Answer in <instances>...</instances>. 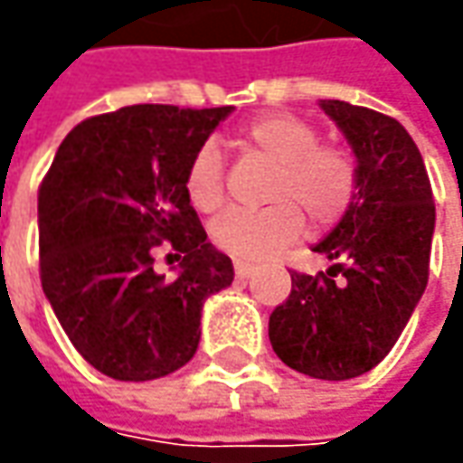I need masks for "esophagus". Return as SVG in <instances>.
Wrapping results in <instances>:
<instances>
[{"label":"esophagus","instance_id":"esophagus-1","mask_svg":"<svg viewBox=\"0 0 463 463\" xmlns=\"http://www.w3.org/2000/svg\"><path fill=\"white\" fill-rule=\"evenodd\" d=\"M234 273H237V278H250L255 273V265H250V262H234Z\"/></svg>","mask_w":463,"mask_h":463}]
</instances>
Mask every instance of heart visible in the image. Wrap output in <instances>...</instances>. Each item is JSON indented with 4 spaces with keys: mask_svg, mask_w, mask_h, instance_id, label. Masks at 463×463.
Listing matches in <instances>:
<instances>
[{
    "mask_svg": "<svg viewBox=\"0 0 463 463\" xmlns=\"http://www.w3.org/2000/svg\"><path fill=\"white\" fill-rule=\"evenodd\" d=\"M241 144L276 165L268 187L273 205L262 211H229L211 226V240L229 258L260 262L294 244L304 217L329 229L358 195V167L343 146L319 144V131L294 113H265L241 128ZM190 203L213 213L223 203V159L216 144H203L185 172Z\"/></svg>",
    "mask_w": 463,
    "mask_h": 463,
    "instance_id": "1",
    "label": "heart"
}]
</instances>
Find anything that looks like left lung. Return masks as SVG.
Returning a JSON list of instances; mask_svg holds the SVG:
<instances>
[{
  "label": "left lung",
  "mask_w": 463,
  "mask_h": 463,
  "mask_svg": "<svg viewBox=\"0 0 463 463\" xmlns=\"http://www.w3.org/2000/svg\"><path fill=\"white\" fill-rule=\"evenodd\" d=\"M319 108L353 149L358 195L311 247L332 262L327 273H291V294L270 314L268 335L288 368L345 382L382 364L422 298L436 205L400 120L343 99H319Z\"/></svg>",
  "instance_id": "left-lung-1"
}]
</instances>
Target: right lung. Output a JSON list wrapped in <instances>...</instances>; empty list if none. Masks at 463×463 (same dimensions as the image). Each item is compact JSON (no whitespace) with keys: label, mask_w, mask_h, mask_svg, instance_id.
I'll return each instance as SVG.
<instances>
[{"label":"right lung","mask_w":463,"mask_h":463,"mask_svg":"<svg viewBox=\"0 0 463 463\" xmlns=\"http://www.w3.org/2000/svg\"><path fill=\"white\" fill-rule=\"evenodd\" d=\"M223 108L131 105L81 120L38 193L43 294L81 358L118 382L162 379L195 355L208 296L234 280L185 193ZM184 258L172 281L159 246Z\"/></svg>","instance_id":"add662e5"}]
</instances>
